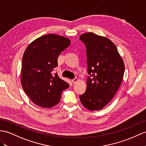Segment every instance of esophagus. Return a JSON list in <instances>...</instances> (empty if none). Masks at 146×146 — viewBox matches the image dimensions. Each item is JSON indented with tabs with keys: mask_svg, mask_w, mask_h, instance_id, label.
I'll use <instances>...</instances> for the list:
<instances>
[{
	"mask_svg": "<svg viewBox=\"0 0 146 146\" xmlns=\"http://www.w3.org/2000/svg\"><path fill=\"white\" fill-rule=\"evenodd\" d=\"M78 80H79V79H78V78H74L73 80H72V82H73V83H76V82H78Z\"/></svg>",
	"mask_w": 146,
	"mask_h": 146,
	"instance_id": "obj_1",
	"label": "esophagus"
}]
</instances>
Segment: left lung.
<instances>
[{
    "label": "left lung",
    "mask_w": 146,
    "mask_h": 146,
    "mask_svg": "<svg viewBox=\"0 0 146 146\" xmlns=\"http://www.w3.org/2000/svg\"><path fill=\"white\" fill-rule=\"evenodd\" d=\"M86 47L87 89L80 96L83 106L100 110L113 99L121 84L125 64L115 44L106 37L89 32L80 37Z\"/></svg>",
    "instance_id": "obj_1"
}]
</instances>
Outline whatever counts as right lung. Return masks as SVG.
Listing matches in <instances>:
<instances>
[{"instance_id":"1","label":"right lung","mask_w":146,"mask_h":146,"mask_svg":"<svg viewBox=\"0 0 146 146\" xmlns=\"http://www.w3.org/2000/svg\"><path fill=\"white\" fill-rule=\"evenodd\" d=\"M71 44L67 37L44 35L29 44L22 60L21 83L23 90L37 106L50 108L60 100L61 94L70 85L53 71L60 54Z\"/></svg>"}]
</instances>
